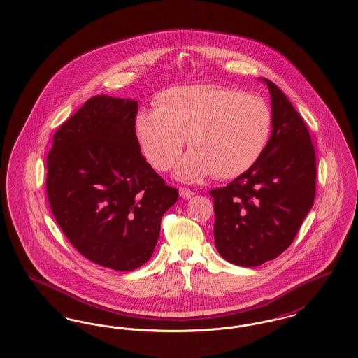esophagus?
<instances>
[{"label":"esophagus","mask_w":358,"mask_h":358,"mask_svg":"<svg viewBox=\"0 0 358 358\" xmlns=\"http://www.w3.org/2000/svg\"><path fill=\"white\" fill-rule=\"evenodd\" d=\"M180 196H181L184 200H189V199H192V197L194 196V192L190 190V189H187V187H181V189H180Z\"/></svg>","instance_id":"1"}]
</instances>
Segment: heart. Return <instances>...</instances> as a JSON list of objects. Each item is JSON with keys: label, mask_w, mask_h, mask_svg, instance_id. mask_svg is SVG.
I'll return each instance as SVG.
<instances>
[{"label": "heart", "mask_w": 358, "mask_h": 358, "mask_svg": "<svg viewBox=\"0 0 358 358\" xmlns=\"http://www.w3.org/2000/svg\"><path fill=\"white\" fill-rule=\"evenodd\" d=\"M273 129V110L263 98L210 83L162 91L154 111H139L134 122L139 149L157 171L171 169L187 138L190 150L176 169L185 182L213 173L220 180L244 174L266 152Z\"/></svg>", "instance_id": "1"}]
</instances>
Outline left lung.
Listing matches in <instances>:
<instances>
[{
    "label": "left lung",
    "mask_w": 358,
    "mask_h": 358,
    "mask_svg": "<svg viewBox=\"0 0 358 358\" xmlns=\"http://www.w3.org/2000/svg\"><path fill=\"white\" fill-rule=\"evenodd\" d=\"M273 129L270 143L254 168L213 197V235L229 263L256 267L289 248L314 204L317 164L306 124L271 80Z\"/></svg>",
    "instance_id": "8db88e82"
}]
</instances>
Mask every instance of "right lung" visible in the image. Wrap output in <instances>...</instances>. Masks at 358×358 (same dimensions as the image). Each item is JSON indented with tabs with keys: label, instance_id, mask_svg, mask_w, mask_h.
<instances>
[{
	"label": "right lung",
	"instance_id": "obj_1",
	"mask_svg": "<svg viewBox=\"0 0 358 358\" xmlns=\"http://www.w3.org/2000/svg\"><path fill=\"white\" fill-rule=\"evenodd\" d=\"M138 103L96 95L66 120L47 157L52 213L88 260L133 271L153 255L164 213L178 192L141 154Z\"/></svg>",
	"mask_w": 358,
	"mask_h": 358
}]
</instances>
